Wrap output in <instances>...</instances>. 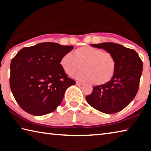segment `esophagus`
I'll return each instance as SVG.
<instances>
[{
	"label": "esophagus",
	"mask_w": 151,
	"mask_h": 151,
	"mask_svg": "<svg viewBox=\"0 0 151 151\" xmlns=\"http://www.w3.org/2000/svg\"><path fill=\"white\" fill-rule=\"evenodd\" d=\"M83 83H81V82H78V81L76 82V85H77V86H81V85H83Z\"/></svg>",
	"instance_id": "1"
}]
</instances>
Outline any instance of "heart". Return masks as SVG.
<instances>
[{"instance_id":"obj_1","label":"heart","mask_w":151,"mask_h":151,"mask_svg":"<svg viewBox=\"0 0 151 151\" xmlns=\"http://www.w3.org/2000/svg\"><path fill=\"white\" fill-rule=\"evenodd\" d=\"M63 69L68 75H76L79 80L90 82L95 85L106 84L113 78L116 69V61L113 55L101 49L83 46L76 49L75 55L65 54L60 61Z\"/></svg>"}]
</instances>
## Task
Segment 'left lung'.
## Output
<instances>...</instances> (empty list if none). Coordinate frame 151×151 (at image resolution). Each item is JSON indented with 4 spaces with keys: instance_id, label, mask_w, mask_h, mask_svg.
Returning a JSON list of instances; mask_svg holds the SVG:
<instances>
[{
    "instance_id": "1",
    "label": "left lung",
    "mask_w": 151,
    "mask_h": 151,
    "mask_svg": "<svg viewBox=\"0 0 151 151\" xmlns=\"http://www.w3.org/2000/svg\"><path fill=\"white\" fill-rule=\"evenodd\" d=\"M113 55L116 73L108 83L95 86L86 100L92 108L105 114H115L124 109L137 93L142 71V62L137 53L120 44L105 42L91 44Z\"/></svg>"
}]
</instances>
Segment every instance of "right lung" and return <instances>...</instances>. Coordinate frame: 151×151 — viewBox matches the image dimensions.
<instances>
[{
	"label": "right lung",
	"instance_id": "right-lung-1",
	"mask_svg": "<svg viewBox=\"0 0 151 151\" xmlns=\"http://www.w3.org/2000/svg\"><path fill=\"white\" fill-rule=\"evenodd\" d=\"M73 46L40 43L22 49L10 63V86L24 111L43 116L55 110L65 90L75 81L68 77L60 61Z\"/></svg>",
	"mask_w": 151,
	"mask_h": 151
}]
</instances>
